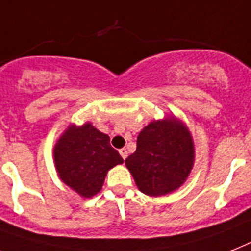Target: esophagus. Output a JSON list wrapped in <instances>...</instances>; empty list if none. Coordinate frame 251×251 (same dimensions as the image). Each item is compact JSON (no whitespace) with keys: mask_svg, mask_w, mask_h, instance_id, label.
Masks as SVG:
<instances>
[{"mask_svg":"<svg viewBox=\"0 0 251 251\" xmlns=\"http://www.w3.org/2000/svg\"><path fill=\"white\" fill-rule=\"evenodd\" d=\"M120 154H121L122 159H126V157H127V151L125 148L120 149Z\"/></svg>","mask_w":251,"mask_h":251,"instance_id":"34e87169","label":"esophagus"}]
</instances>
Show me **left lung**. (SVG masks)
Masks as SVG:
<instances>
[{
  "label": "left lung",
  "mask_w": 251,
  "mask_h": 251,
  "mask_svg": "<svg viewBox=\"0 0 251 251\" xmlns=\"http://www.w3.org/2000/svg\"><path fill=\"white\" fill-rule=\"evenodd\" d=\"M194 162L190 132L176 119L151 122L140 131L136 151L126 158L139 190L159 197L184 184Z\"/></svg>",
  "instance_id": "obj_1"
}]
</instances>
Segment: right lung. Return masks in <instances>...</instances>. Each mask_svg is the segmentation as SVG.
Segmentation results:
<instances>
[{"label": "right lung", "instance_id": "right-lung-1", "mask_svg": "<svg viewBox=\"0 0 251 251\" xmlns=\"http://www.w3.org/2000/svg\"><path fill=\"white\" fill-rule=\"evenodd\" d=\"M53 154L61 180L84 198L100 193L107 171L124 162L109 144V136L92 124L70 126L54 147Z\"/></svg>", "mask_w": 251, "mask_h": 251}]
</instances>
